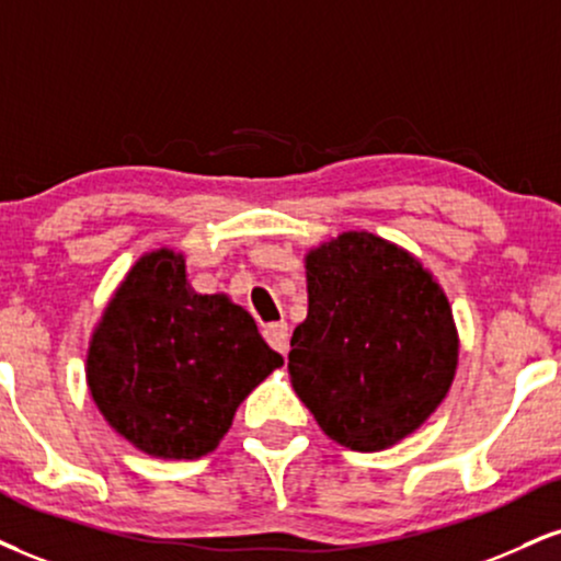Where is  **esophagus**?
<instances>
[{
	"label": "esophagus",
	"instance_id": "34e87169",
	"mask_svg": "<svg viewBox=\"0 0 561 561\" xmlns=\"http://www.w3.org/2000/svg\"><path fill=\"white\" fill-rule=\"evenodd\" d=\"M263 336H266V342L276 350V353L287 355L289 329H287L285 321H276V323H268V327H263Z\"/></svg>",
	"mask_w": 561,
	"mask_h": 561
}]
</instances>
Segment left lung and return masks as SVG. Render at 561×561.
Returning a JSON list of instances; mask_svg holds the SVG:
<instances>
[{"mask_svg":"<svg viewBox=\"0 0 561 561\" xmlns=\"http://www.w3.org/2000/svg\"><path fill=\"white\" fill-rule=\"evenodd\" d=\"M308 316L289 342V383L323 434L381 451L415 434L460 360L451 306L421 259L350 232L306 253Z\"/></svg>","mask_w":561,"mask_h":561,"instance_id":"left-lung-1","label":"left lung"}]
</instances>
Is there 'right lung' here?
<instances>
[{
  "label": "right lung",
  "instance_id": "obj_1",
  "mask_svg": "<svg viewBox=\"0 0 561 561\" xmlns=\"http://www.w3.org/2000/svg\"><path fill=\"white\" fill-rule=\"evenodd\" d=\"M282 363L245 308L225 293H195L185 255L159 248L133 263L93 327L85 383L104 421L135 449L198 460Z\"/></svg>",
  "mask_w": 561,
  "mask_h": 561
}]
</instances>
